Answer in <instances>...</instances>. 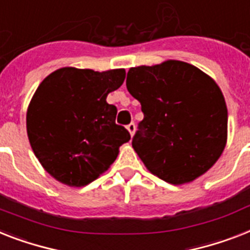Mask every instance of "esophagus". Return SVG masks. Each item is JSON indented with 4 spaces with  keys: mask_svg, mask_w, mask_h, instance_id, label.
Listing matches in <instances>:
<instances>
[{
    "mask_svg": "<svg viewBox=\"0 0 250 250\" xmlns=\"http://www.w3.org/2000/svg\"><path fill=\"white\" fill-rule=\"evenodd\" d=\"M127 129H128L129 135H131V136L135 135V131H136V125H135V123H129V125H127Z\"/></svg>",
    "mask_w": 250,
    "mask_h": 250,
    "instance_id": "esophagus-1",
    "label": "esophagus"
}]
</instances>
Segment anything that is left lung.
Returning <instances> with one entry per match:
<instances>
[{"label": "left lung", "mask_w": 250, "mask_h": 250, "mask_svg": "<svg viewBox=\"0 0 250 250\" xmlns=\"http://www.w3.org/2000/svg\"><path fill=\"white\" fill-rule=\"evenodd\" d=\"M125 84L144 113L132 147L154 176L184 185L213 167L227 141L226 101L214 79L167 60L131 68Z\"/></svg>", "instance_id": "1"}]
</instances>
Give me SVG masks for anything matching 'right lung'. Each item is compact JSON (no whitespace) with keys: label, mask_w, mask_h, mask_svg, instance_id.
Here are the masks:
<instances>
[{"label":"right lung","mask_w":250,"mask_h":250,"mask_svg":"<svg viewBox=\"0 0 250 250\" xmlns=\"http://www.w3.org/2000/svg\"><path fill=\"white\" fill-rule=\"evenodd\" d=\"M125 78V69L95 72L65 66L41 82L26 110V132L34 155L55 180L82 188L109 169L128 143L106 103Z\"/></svg>","instance_id":"1"}]
</instances>
